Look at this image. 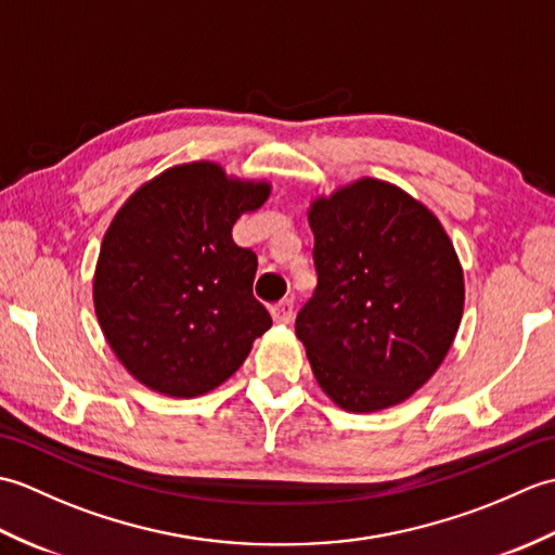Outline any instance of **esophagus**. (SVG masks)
<instances>
[{
	"instance_id": "1",
	"label": "esophagus",
	"mask_w": 555,
	"mask_h": 555,
	"mask_svg": "<svg viewBox=\"0 0 555 555\" xmlns=\"http://www.w3.org/2000/svg\"><path fill=\"white\" fill-rule=\"evenodd\" d=\"M271 317H274L276 324H288L293 320V300H281L271 305Z\"/></svg>"
}]
</instances>
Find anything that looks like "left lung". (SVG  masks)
Masks as SVG:
<instances>
[{"instance_id":"left-lung-1","label":"left lung","mask_w":555,"mask_h":555,"mask_svg":"<svg viewBox=\"0 0 555 555\" xmlns=\"http://www.w3.org/2000/svg\"><path fill=\"white\" fill-rule=\"evenodd\" d=\"M317 288L296 336L322 391L348 412L403 403L451 350L465 279L441 221L388 181L314 197Z\"/></svg>"}]
</instances>
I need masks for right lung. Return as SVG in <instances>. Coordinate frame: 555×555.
<instances>
[{"label":"right lung","instance_id":"right-lung-1","mask_svg":"<svg viewBox=\"0 0 555 555\" xmlns=\"http://www.w3.org/2000/svg\"><path fill=\"white\" fill-rule=\"evenodd\" d=\"M271 183L188 162L143 183L102 238L92 302L126 372L171 398H197L229 379L271 326L253 296L257 255L233 243L245 211Z\"/></svg>","mask_w":555,"mask_h":555}]
</instances>
